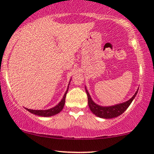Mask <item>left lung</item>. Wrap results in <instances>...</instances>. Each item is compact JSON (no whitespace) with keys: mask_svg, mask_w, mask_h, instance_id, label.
<instances>
[{"mask_svg":"<svg viewBox=\"0 0 154 154\" xmlns=\"http://www.w3.org/2000/svg\"><path fill=\"white\" fill-rule=\"evenodd\" d=\"M87 96H88V106L90 108L91 111L92 113H94L95 115L100 118H103V119H112V118H115L119 116L122 114L126 110L128 109V106L131 103L132 100L135 98V96L137 94L138 91L135 93V94L133 96V97L128 100V101L125 102V103L117 104V105L108 106V107H103V106H98L93 101L91 98L90 95H89L88 91L86 90Z\"/></svg>","mask_w":154,"mask_h":154,"instance_id":"left-lung-1","label":"left lung"}]
</instances>
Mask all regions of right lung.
<instances>
[{
  "instance_id": "add662e5",
  "label": "right lung",
  "mask_w": 154,
  "mask_h": 154,
  "mask_svg": "<svg viewBox=\"0 0 154 154\" xmlns=\"http://www.w3.org/2000/svg\"><path fill=\"white\" fill-rule=\"evenodd\" d=\"M68 89L66 91L65 94H64L61 101H60L58 105L55 106V107L52 108V109H48V110H31V109H26V110H28V111L31 112V113H33V114L37 115V116H40L47 117V116H54L57 114V113H60V112L61 111V110L63 109V108L64 104H65L66 96V94H67Z\"/></svg>"
}]
</instances>
